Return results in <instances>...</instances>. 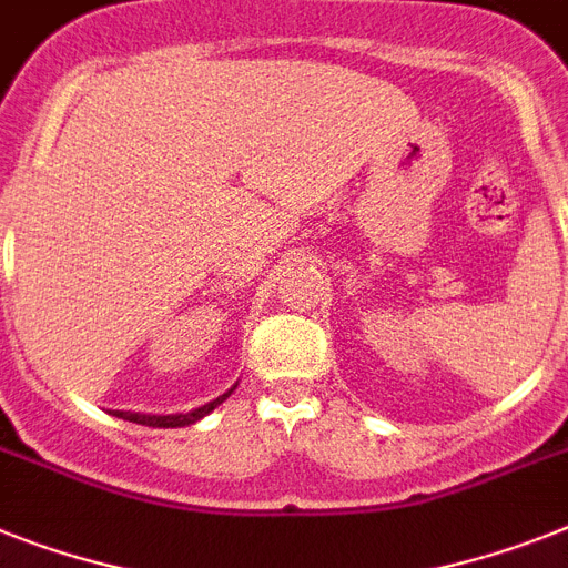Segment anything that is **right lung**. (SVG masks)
Here are the masks:
<instances>
[{"instance_id":"add662e5","label":"right lung","mask_w":568,"mask_h":568,"mask_svg":"<svg viewBox=\"0 0 568 568\" xmlns=\"http://www.w3.org/2000/svg\"><path fill=\"white\" fill-rule=\"evenodd\" d=\"M232 392H234V386L229 388L226 395H220L217 400L205 403V406H200V409H194V412H180V415H142V412H112V415H115V418L133 420V424H142V426H159V429H173V426H191V424H196L200 418H205L209 412L217 409L220 403L226 400Z\"/></svg>"}]
</instances>
